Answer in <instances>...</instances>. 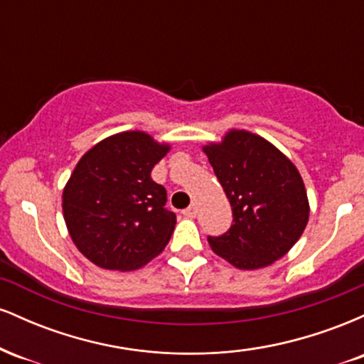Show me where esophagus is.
Segmentation results:
<instances>
[{"instance_id": "1", "label": "esophagus", "mask_w": 364, "mask_h": 364, "mask_svg": "<svg viewBox=\"0 0 364 364\" xmlns=\"http://www.w3.org/2000/svg\"><path fill=\"white\" fill-rule=\"evenodd\" d=\"M183 215H185V217H195L196 215V207L190 205L188 208H185V210H183Z\"/></svg>"}]
</instances>
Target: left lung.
<instances>
[{"instance_id":"8db88e82","label":"left lung","mask_w":364,"mask_h":364,"mask_svg":"<svg viewBox=\"0 0 364 364\" xmlns=\"http://www.w3.org/2000/svg\"><path fill=\"white\" fill-rule=\"evenodd\" d=\"M232 207V224L208 236L210 248L237 269L253 270L284 257L308 223L306 190L298 169L262 136L232 129L203 147Z\"/></svg>"}]
</instances>
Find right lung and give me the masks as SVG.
Wrapping results in <instances>:
<instances>
[{"mask_svg":"<svg viewBox=\"0 0 364 364\" xmlns=\"http://www.w3.org/2000/svg\"><path fill=\"white\" fill-rule=\"evenodd\" d=\"M144 132L102 140L78 161L63 191V214L77 248L107 270H135L157 257L176 224L168 191L150 173L168 154Z\"/></svg>","mask_w":364,"mask_h":364,"instance_id":"add662e5","label":"right lung"}]
</instances>
